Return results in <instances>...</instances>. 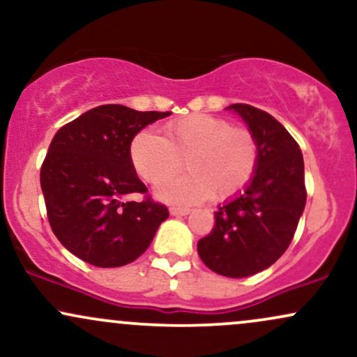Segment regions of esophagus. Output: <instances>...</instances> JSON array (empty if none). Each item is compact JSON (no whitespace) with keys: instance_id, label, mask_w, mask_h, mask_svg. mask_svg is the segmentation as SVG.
Returning a JSON list of instances; mask_svg holds the SVG:
<instances>
[{"instance_id":"1","label":"esophagus","mask_w":357,"mask_h":357,"mask_svg":"<svg viewBox=\"0 0 357 357\" xmlns=\"http://www.w3.org/2000/svg\"><path fill=\"white\" fill-rule=\"evenodd\" d=\"M190 211H191L190 208H179V206H171L169 208V213L173 216H186Z\"/></svg>"}]
</instances>
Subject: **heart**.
I'll list each match as a JSON object with an SVG mask.
<instances>
[{"instance_id": "1", "label": "heart", "mask_w": 357, "mask_h": 357, "mask_svg": "<svg viewBox=\"0 0 357 357\" xmlns=\"http://www.w3.org/2000/svg\"><path fill=\"white\" fill-rule=\"evenodd\" d=\"M129 153L137 174L151 184L173 178L184 159L190 173L158 190L159 198L184 204L208 196L216 202L236 196L255 176L260 155L252 130L210 114L167 122L162 137L141 130L130 142Z\"/></svg>"}]
</instances>
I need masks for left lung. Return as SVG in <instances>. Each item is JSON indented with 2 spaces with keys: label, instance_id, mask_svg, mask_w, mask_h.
I'll list each match as a JSON object with an SVG mask.
<instances>
[{
  "label": "left lung",
  "instance_id": "left-lung-1",
  "mask_svg": "<svg viewBox=\"0 0 357 357\" xmlns=\"http://www.w3.org/2000/svg\"><path fill=\"white\" fill-rule=\"evenodd\" d=\"M258 142V166L245 192L215 211L210 235L198 241L203 264L230 278L255 275L285 253L304 211V158L275 117L233 104Z\"/></svg>",
  "mask_w": 357,
  "mask_h": 357
}]
</instances>
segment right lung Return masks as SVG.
I'll list each match as a JSON object with an SVG mask.
<instances>
[{
  "instance_id": "1",
  "label": "right lung",
  "mask_w": 357,
  "mask_h": 357,
  "mask_svg": "<svg viewBox=\"0 0 357 357\" xmlns=\"http://www.w3.org/2000/svg\"><path fill=\"white\" fill-rule=\"evenodd\" d=\"M169 114L99 105L53 136L40 169L47 216L60 243L80 260L102 268L130 264L169 216L166 204L147 195L129 153L139 130ZM136 192L143 199L129 202Z\"/></svg>"
}]
</instances>
